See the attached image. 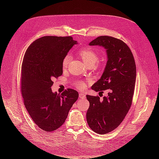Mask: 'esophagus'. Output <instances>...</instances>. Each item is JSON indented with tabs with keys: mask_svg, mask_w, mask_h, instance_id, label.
Here are the masks:
<instances>
[{
	"mask_svg": "<svg viewBox=\"0 0 159 159\" xmlns=\"http://www.w3.org/2000/svg\"><path fill=\"white\" fill-rule=\"evenodd\" d=\"M79 98H81V99H85V94H84V93H80L79 94Z\"/></svg>",
	"mask_w": 159,
	"mask_h": 159,
	"instance_id": "1",
	"label": "esophagus"
}]
</instances>
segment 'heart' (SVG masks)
<instances>
[{"label":"heart","instance_id":"b5f03b06","mask_svg":"<svg viewBox=\"0 0 159 159\" xmlns=\"http://www.w3.org/2000/svg\"><path fill=\"white\" fill-rule=\"evenodd\" d=\"M78 55L83 60V61L86 65L92 64L95 65L96 62L98 60V54L95 51L92 50L89 48H82L78 51ZM71 60V56L67 55L65 56V57L63 60V62H62V66L64 68H66L68 66L69 62ZM77 87H78L80 89H84L86 87V84L83 82V81H78L76 84Z\"/></svg>","mask_w":159,"mask_h":159}]
</instances>
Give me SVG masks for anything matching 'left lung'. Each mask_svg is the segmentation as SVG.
<instances>
[{
  "instance_id": "8db88e82",
  "label": "left lung",
  "mask_w": 159,
  "mask_h": 159,
  "mask_svg": "<svg viewBox=\"0 0 159 159\" xmlns=\"http://www.w3.org/2000/svg\"><path fill=\"white\" fill-rule=\"evenodd\" d=\"M106 51L107 63L103 74L91 89L95 91L107 90V96L86 95L89 107L86 119L92 131L100 134L116 129L125 117L132 103L136 79V65L132 52L122 40L102 36L89 42Z\"/></svg>"
}]
</instances>
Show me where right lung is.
I'll list each match as a JSON object with an SVG mask.
<instances>
[{
    "mask_svg": "<svg viewBox=\"0 0 159 159\" xmlns=\"http://www.w3.org/2000/svg\"><path fill=\"white\" fill-rule=\"evenodd\" d=\"M78 42L71 36H43L28 48L22 64L21 93L24 103L37 126L50 132L62 125L78 99L77 91L53 92L52 80L62 75V62Z\"/></svg>",
    "mask_w": 159,
    "mask_h": 159,
    "instance_id": "1",
    "label": "right lung"
}]
</instances>
